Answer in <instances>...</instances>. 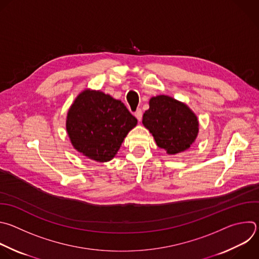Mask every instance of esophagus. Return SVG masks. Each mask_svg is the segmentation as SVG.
Returning <instances> with one entry per match:
<instances>
[{
    "instance_id": "obj_1",
    "label": "esophagus",
    "mask_w": 259,
    "mask_h": 259,
    "mask_svg": "<svg viewBox=\"0 0 259 259\" xmlns=\"http://www.w3.org/2000/svg\"><path fill=\"white\" fill-rule=\"evenodd\" d=\"M134 116L136 117V119H137L138 121H140V120L142 119V111H141L140 109H138V110L134 113Z\"/></svg>"
}]
</instances>
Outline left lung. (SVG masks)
<instances>
[{
	"label": "left lung",
	"instance_id": "obj_1",
	"mask_svg": "<svg viewBox=\"0 0 259 259\" xmlns=\"http://www.w3.org/2000/svg\"><path fill=\"white\" fill-rule=\"evenodd\" d=\"M142 123L152 134L156 145L167 154L188 149L199 130L197 117L188 106L167 96L150 99Z\"/></svg>",
	"mask_w": 259,
	"mask_h": 259
}]
</instances>
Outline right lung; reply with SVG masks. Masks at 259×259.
I'll return each mask as SVG.
<instances>
[{"instance_id":"right-lung-1","label":"right lung","mask_w":259,"mask_h":259,"mask_svg":"<svg viewBox=\"0 0 259 259\" xmlns=\"http://www.w3.org/2000/svg\"><path fill=\"white\" fill-rule=\"evenodd\" d=\"M137 124L125 105L100 91L85 90L70 107L66 129L73 147L91 159L106 162L120 149Z\"/></svg>"}]
</instances>
